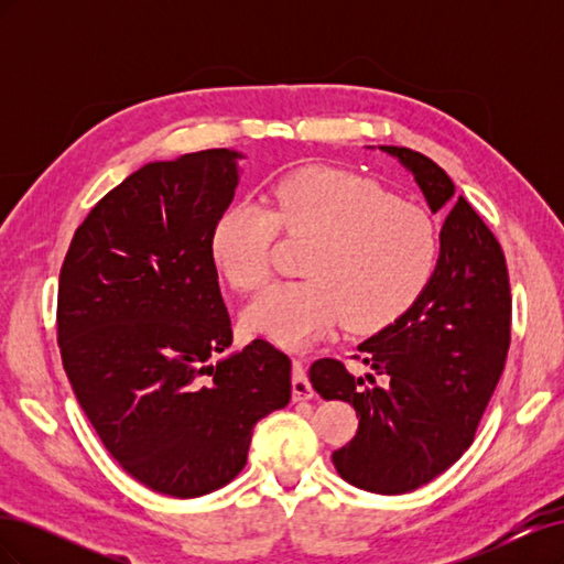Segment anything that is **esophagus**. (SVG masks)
Masks as SVG:
<instances>
[{
	"mask_svg": "<svg viewBox=\"0 0 564 564\" xmlns=\"http://www.w3.org/2000/svg\"><path fill=\"white\" fill-rule=\"evenodd\" d=\"M292 392L296 402L313 398V386L308 377H305V362L301 357H292Z\"/></svg>",
	"mask_w": 564,
	"mask_h": 564,
	"instance_id": "34e87169",
	"label": "esophagus"
}]
</instances>
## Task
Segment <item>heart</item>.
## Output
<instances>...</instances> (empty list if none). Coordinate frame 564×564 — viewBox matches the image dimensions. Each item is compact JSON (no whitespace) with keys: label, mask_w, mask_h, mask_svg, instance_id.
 <instances>
[{"label":"heart","mask_w":564,"mask_h":564,"mask_svg":"<svg viewBox=\"0 0 564 564\" xmlns=\"http://www.w3.org/2000/svg\"><path fill=\"white\" fill-rule=\"evenodd\" d=\"M278 230L308 240L301 282L265 286L242 313L247 332L299 348L346 319L377 332L421 299L437 268L440 235L419 204L329 169L284 178L265 209L240 202L218 216L212 259L232 286L256 289L270 272Z\"/></svg>","instance_id":"1"}]
</instances>
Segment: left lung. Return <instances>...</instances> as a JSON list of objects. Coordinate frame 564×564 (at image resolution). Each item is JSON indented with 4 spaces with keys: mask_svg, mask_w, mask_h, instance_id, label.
<instances>
[{
    "mask_svg": "<svg viewBox=\"0 0 564 564\" xmlns=\"http://www.w3.org/2000/svg\"><path fill=\"white\" fill-rule=\"evenodd\" d=\"M379 148L414 176L433 214L447 212L437 268L412 308L357 346L369 373L324 357L311 383L360 416L332 454L338 475L392 497L429 485L473 445L510 346V284L497 237L454 197L445 169L409 148Z\"/></svg>",
    "mask_w": 564,
    "mask_h": 564,
    "instance_id": "left-lung-1",
    "label": "left lung"
}]
</instances>
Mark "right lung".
<instances>
[{"label":"right lung","instance_id":"1","mask_svg":"<svg viewBox=\"0 0 564 564\" xmlns=\"http://www.w3.org/2000/svg\"><path fill=\"white\" fill-rule=\"evenodd\" d=\"M245 155L150 162L75 230L58 282V346L106 449L152 491L195 499L247 464L253 425L292 400V360L256 338L240 352L212 230Z\"/></svg>","mask_w":564,"mask_h":564}]
</instances>
